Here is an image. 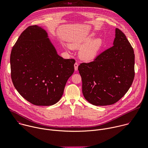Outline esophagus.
Masks as SVG:
<instances>
[{
  "instance_id": "obj_1",
  "label": "esophagus",
  "mask_w": 148,
  "mask_h": 148,
  "mask_svg": "<svg viewBox=\"0 0 148 148\" xmlns=\"http://www.w3.org/2000/svg\"><path fill=\"white\" fill-rule=\"evenodd\" d=\"M78 64L77 62H75L74 64V69L75 71L78 70Z\"/></svg>"
}]
</instances>
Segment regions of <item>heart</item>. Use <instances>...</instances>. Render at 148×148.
Wrapping results in <instances>:
<instances>
[{
  "label": "heart",
  "mask_w": 148,
  "mask_h": 148,
  "mask_svg": "<svg viewBox=\"0 0 148 148\" xmlns=\"http://www.w3.org/2000/svg\"><path fill=\"white\" fill-rule=\"evenodd\" d=\"M95 36L94 33L84 37L79 40L73 41L67 48L79 50L78 57L84 61H91L94 60L97 56L101 46L102 40L99 37L93 38Z\"/></svg>",
  "instance_id": "obj_1"
}]
</instances>
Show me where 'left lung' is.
Instances as JSON below:
<instances>
[{
    "label": "left lung",
    "mask_w": 148,
    "mask_h": 148,
    "mask_svg": "<svg viewBox=\"0 0 148 148\" xmlns=\"http://www.w3.org/2000/svg\"><path fill=\"white\" fill-rule=\"evenodd\" d=\"M113 46L78 70L85 99L96 106L112 105L131 87L135 76L134 49L125 35L115 29Z\"/></svg>",
    "instance_id": "1"
}]
</instances>
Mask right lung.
<instances>
[{
	"label": "right lung",
	"instance_id": "1",
	"mask_svg": "<svg viewBox=\"0 0 148 148\" xmlns=\"http://www.w3.org/2000/svg\"><path fill=\"white\" fill-rule=\"evenodd\" d=\"M74 59H64L40 26H29L18 38L10 54L13 85L26 100L50 106L62 97L74 71Z\"/></svg>",
	"mask_w": 148,
	"mask_h": 148
}]
</instances>
